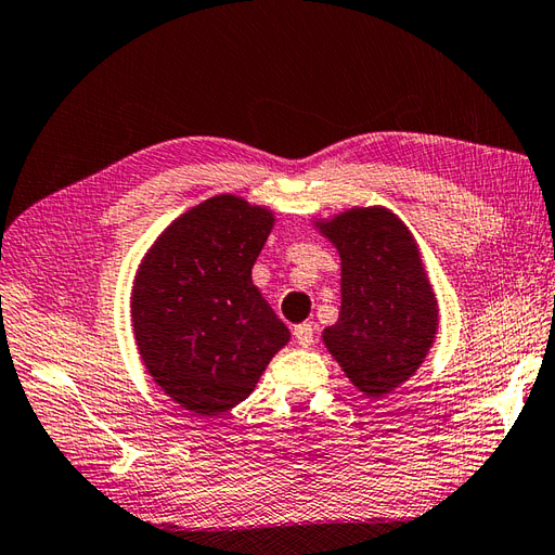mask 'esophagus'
Instances as JSON below:
<instances>
[{
  "label": "esophagus",
  "instance_id": "34e87169",
  "mask_svg": "<svg viewBox=\"0 0 555 555\" xmlns=\"http://www.w3.org/2000/svg\"><path fill=\"white\" fill-rule=\"evenodd\" d=\"M293 336H296L298 346H302V349H308V346H310L312 339H314V327H312L310 322L296 324V327H293Z\"/></svg>",
  "mask_w": 555,
  "mask_h": 555
}]
</instances>
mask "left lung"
<instances>
[{"instance_id":"left-lung-1","label":"left lung","mask_w":555,"mask_h":555,"mask_svg":"<svg viewBox=\"0 0 555 555\" xmlns=\"http://www.w3.org/2000/svg\"><path fill=\"white\" fill-rule=\"evenodd\" d=\"M320 228L341 255L339 322L322 339L361 392L389 395L418 371L438 332L418 247L383 206L344 211Z\"/></svg>"}]
</instances>
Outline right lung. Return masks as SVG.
<instances>
[{
	"label": "right lung",
	"mask_w": 555,
	"mask_h": 555,
	"mask_svg": "<svg viewBox=\"0 0 555 555\" xmlns=\"http://www.w3.org/2000/svg\"><path fill=\"white\" fill-rule=\"evenodd\" d=\"M274 216L233 194L194 206L141 262L132 324L141 361L192 414L219 416L253 392L288 330L253 284Z\"/></svg>",
	"instance_id": "obj_1"
}]
</instances>
